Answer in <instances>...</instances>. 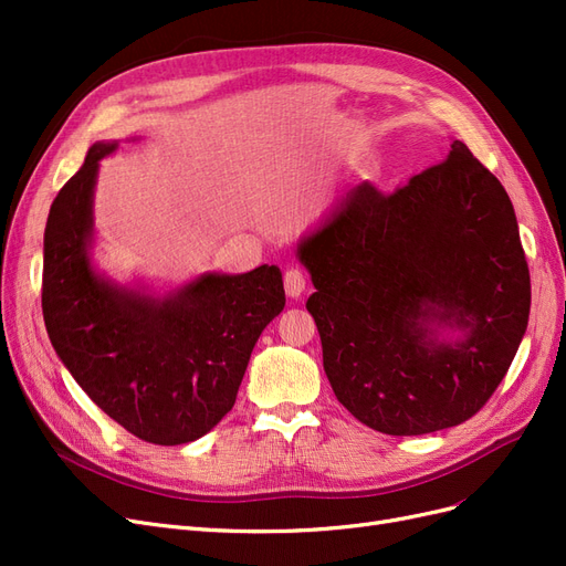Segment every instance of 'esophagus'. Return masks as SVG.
Listing matches in <instances>:
<instances>
[{
  "label": "esophagus",
  "mask_w": 566,
  "mask_h": 566,
  "mask_svg": "<svg viewBox=\"0 0 566 566\" xmlns=\"http://www.w3.org/2000/svg\"><path fill=\"white\" fill-rule=\"evenodd\" d=\"M283 285H285L287 297H293V300L302 297L304 287H306V273L300 266H290L283 276Z\"/></svg>",
  "instance_id": "1"
}]
</instances>
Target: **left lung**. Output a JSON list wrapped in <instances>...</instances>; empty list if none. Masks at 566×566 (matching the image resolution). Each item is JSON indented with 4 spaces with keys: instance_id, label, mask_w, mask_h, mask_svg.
<instances>
[{
    "instance_id": "obj_1",
    "label": "left lung",
    "mask_w": 566,
    "mask_h": 566,
    "mask_svg": "<svg viewBox=\"0 0 566 566\" xmlns=\"http://www.w3.org/2000/svg\"><path fill=\"white\" fill-rule=\"evenodd\" d=\"M297 254L325 375L370 430L455 427L505 378L528 323V266L503 184L462 142L397 191L354 186ZM439 327L461 335L439 340Z\"/></svg>"
}]
</instances>
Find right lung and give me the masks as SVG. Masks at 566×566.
<instances>
[{"mask_svg": "<svg viewBox=\"0 0 566 566\" xmlns=\"http://www.w3.org/2000/svg\"><path fill=\"white\" fill-rule=\"evenodd\" d=\"M98 142L51 202L44 231L42 314L51 345L90 399L127 432L158 447L208 434L235 403L254 342L285 306L279 266L205 273L153 297L94 273L90 245Z\"/></svg>", "mask_w": 566, "mask_h": 566, "instance_id": "obj_1", "label": "right lung"}]
</instances>
